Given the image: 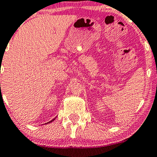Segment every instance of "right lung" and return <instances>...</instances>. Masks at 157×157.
I'll return each instance as SVG.
<instances>
[{
    "mask_svg": "<svg viewBox=\"0 0 157 157\" xmlns=\"http://www.w3.org/2000/svg\"><path fill=\"white\" fill-rule=\"evenodd\" d=\"M55 120V119H53V120H51V121H49V123H51V122H52V121H53V120Z\"/></svg>",
    "mask_w": 157,
    "mask_h": 157,
    "instance_id": "obj_1",
    "label": "right lung"
}]
</instances>
